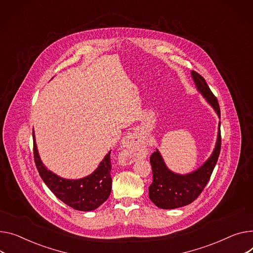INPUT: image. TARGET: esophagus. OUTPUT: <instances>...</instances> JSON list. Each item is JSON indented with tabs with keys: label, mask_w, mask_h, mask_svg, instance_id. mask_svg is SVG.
Instances as JSON below:
<instances>
[{
	"label": "esophagus",
	"mask_w": 253,
	"mask_h": 253,
	"mask_svg": "<svg viewBox=\"0 0 253 253\" xmlns=\"http://www.w3.org/2000/svg\"><path fill=\"white\" fill-rule=\"evenodd\" d=\"M125 147V154L122 158L123 162H132L138 158L141 151V142L135 133H129L123 138L122 142Z\"/></svg>",
	"instance_id": "1"
}]
</instances>
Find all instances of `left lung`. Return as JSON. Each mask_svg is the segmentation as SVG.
I'll return each mask as SVG.
<instances>
[{
    "instance_id": "8db88e82",
    "label": "left lung",
    "mask_w": 253,
    "mask_h": 253,
    "mask_svg": "<svg viewBox=\"0 0 253 253\" xmlns=\"http://www.w3.org/2000/svg\"><path fill=\"white\" fill-rule=\"evenodd\" d=\"M197 89L201 92L209 104L214 109L218 117L221 110L217 99L209 87L206 79L195 71L191 72ZM221 122L218 125L217 140L211 158L198 170L187 175H178L166 167L159 151L150 156V165L153 169V183L148 187L149 198L160 209L172 210L187 206L200 195L211 176L221 151Z\"/></svg>"
}]
</instances>
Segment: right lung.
Wrapping results in <instances>:
<instances>
[{
	"instance_id": "obj_1",
	"label": "right lung",
	"mask_w": 253,
	"mask_h": 253,
	"mask_svg": "<svg viewBox=\"0 0 253 253\" xmlns=\"http://www.w3.org/2000/svg\"><path fill=\"white\" fill-rule=\"evenodd\" d=\"M33 135V156L37 169L50 189L64 204L77 211H89L97 209L109 198L112 190L111 151L89 176L78 180L63 179L48 171L42 163Z\"/></svg>"
}]
</instances>
